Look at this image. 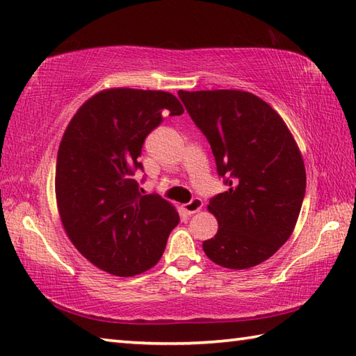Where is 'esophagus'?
<instances>
[{
	"label": "esophagus",
	"mask_w": 356,
	"mask_h": 356,
	"mask_svg": "<svg viewBox=\"0 0 356 356\" xmlns=\"http://www.w3.org/2000/svg\"><path fill=\"white\" fill-rule=\"evenodd\" d=\"M202 207H204L202 199L195 197L193 200H190L188 204H185V205H184V210H185L186 215H195V213H197V211L202 210Z\"/></svg>",
	"instance_id": "esophagus-1"
}]
</instances>
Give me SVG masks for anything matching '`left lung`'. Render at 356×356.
<instances>
[{
  "mask_svg": "<svg viewBox=\"0 0 356 356\" xmlns=\"http://www.w3.org/2000/svg\"><path fill=\"white\" fill-rule=\"evenodd\" d=\"M186 112L211 146L227 191L207 209L218 234L202 243L213 263L248 269L268 260L293 234L305 196L302 154L268 102L241 90H179Z\"/></svg>",
  "mask_w": 356,
  "mask_h": 356,
  "instance_id": "8db88e82",
  "label": "left lung"
}]
</instances>
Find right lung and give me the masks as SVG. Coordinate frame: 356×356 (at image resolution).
Listing matches in <instances>:
<instances>
[{
  "mask_svg": "<svg viewBox=\"0 0 356 356\" xmlns=\"http://www.w3.org/2000/svg\"><path fill=\"white\" fill-rule=\"evenodd\" d=\"M182 113L168 92L107 88L71 118L57 152V209L70 241L96 268L132 277L163 255L179 213L159 195H141L134 174L147 134Z\"/></svg>",
  "mask_w": 356,
  "mask_h": 356,
  "instance_id": "right-lung-1",
  "label": "right lung"
}]
</instances>
